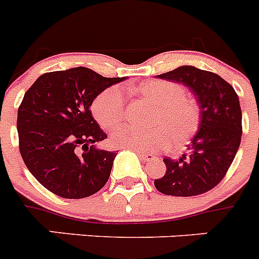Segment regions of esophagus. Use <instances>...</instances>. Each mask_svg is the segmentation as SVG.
<instances>
[{"label":"esophagus","instance_id":"1","mask_svg":"<svg viewBox=\"0 0 259 259\" xmlns=\"http://www.w3.org/2000/svg\"><path fill=\"white\" fill-rule=\"evenodd\" d=\"M136 152L139 155V157H141V159H143L145 161H151V160H155V159H156V156H155V155L148 154V152L139 151V150H137Z\"/></svg>","mask_w":259,"mask_h":259}]
</instances>
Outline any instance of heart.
I'll list each match as a JSON object with an SVG mask.
<instances>
[{"instance_id": "1", "label": "heart", "mask_w": 259, "mask_h": 259, "mask_svg": "<svg viewBox=\"0 0 259 259\" xmlns=\"http://www.w3.org/2000/svg\"><path fill=\"white\" fill-rule=\"evenodd\" d=\"M130 90L156 104L148 120L151 126L141 129L122 125L112 133L111 142L114 146L159 151L169 145L183 147L194 137L201 112L197 102L186 95L181 84L168 80H150ZM91 109L100 126L108 130L116 127L126 112L121 89L109 87L104 90L96 96Z\"/></svg>"}]
</instances>
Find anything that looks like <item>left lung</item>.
Returning <instances> with one entry per match:
<instances>
[{
    "instance_id": "left-lung-1",
    "label": "left lung",
    "mask_w": 259,
    "mask_h": 259,
    "mask_svg": "<svg viewBox=\"0 0 259 259\" xmlns=\"http://www.w3.org/2000/svg\"><path fill=\"white\" fill-rule=\"evenodd\" d=\"M157 78L183 83L193 92L201 108V122L183 156L164 157L167 172L155 180V188L175 197L203 194L223 180L241 142L238 96L222 76L189 65Z\"/></svg>"
}]
</instances>
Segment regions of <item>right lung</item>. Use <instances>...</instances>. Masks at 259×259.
<instances>
[{
    "label": "right lung",
    "mask_w": 259,
    "mask_h": 259,
    "mask_svg": "<svg viewBox=\"0 0 259 259\" xmlns=\"http://www.w3.org/2000/svg\"><path fill=\"white\" fill-rule=\"evenodd\" d=\"M121 80L79 66L42 74L27 90L18 108L19 151L32 176L49 192L79 199L107 184L116 152L94 145L107 134L90 107L100 92Z\"/></svg>",
    "instance_id": "1"
}]
</instances>
